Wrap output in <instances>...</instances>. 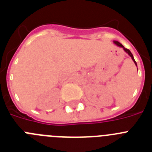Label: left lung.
<instances>
[{
    "instance_id": "obj_1",
    "label": "left lung",
    "mask_w": 152,
    "mask_h": 152,
    "mask_svg": "<svg viewBox=\"0 0 152 152\" xmlns=\"http://www.w3.org/2000/svg\"><path fill=\"white\" fill-rule=\"evenodd\" d=\"M114 43L116 44V45H117L118 46H119V47H122V48H123V49H124V51H125V52H126V53H128V55H129V56L130 57L132 58V59L133 60L134 63H135V65H136V66H137L136 61H135V59H134V57H133V56H132V52H130V51H129V49H126V48H125V47L123 46V45H122V44L120 43V42H118V41H114Z\"/></svg>"
}]
</instances>
